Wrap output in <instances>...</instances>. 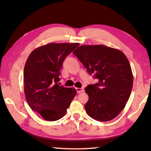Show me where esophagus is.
Returning <instances> with one entry per match:
<instances>
[{"instance_id": "esophagus-1", "label": "esophagus", "mask_w": 151, "mask_h": 151, "mask_svg": "<svg viewBox=\"0 0 151 151\" xmlns=\"http://www.w3.org/2000/svg\"><path fill=\"white\" fill-rule=\"evenodd\" d=\"M76 92H77L78 93H82V92L84 91V89H83V88H76Z\"/></svg>"}]
</instances>
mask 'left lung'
<instances>
[{"label":"left lung","mask_w":151,"mask_h":151,"mask_svg":"<svg viewBox=\"0 0 151 151\" xmlns=\"http://www.w3.org/2000/svg\"><path fill=\"white\" fill-rule=\"evenodd\" d=\"M98 79L88 85L85 104L87 114L99 121H108L119 114L132 91L133 75L130 64L122 51L101 45H81L73 52Z\"/></svg>","instance_id":"1"}]
</instances>
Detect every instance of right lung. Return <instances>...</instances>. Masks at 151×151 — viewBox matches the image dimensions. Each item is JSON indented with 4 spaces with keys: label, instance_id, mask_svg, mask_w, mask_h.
I'll use <instances>...</instances> for the list:
<instances>
[{
    "label": "right lung",
    "instance_id": "right-lung-1",
    "mask_svg": "<svg viewBox=\"0 0 151 151\" xmlns=\"http://www.w3.org/2000/svg\"><path fill=\"white\" fill-rule=\"evenodd\" d=\"M79 43H50L34 49L24 68V91L28 104L45 120L63 117L76 95L75 88L58 84L63 61Z\"/></svg>",
    "mask_w": 151,
    "mask_h": 151
}]
</instances>
